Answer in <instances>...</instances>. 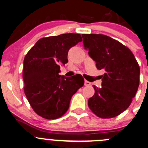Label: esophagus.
Returning <instances> with one entry per match:
<instances>
[{"instance_id":"34e87169","label":"esophagus","mask_w":148,"mask_h":148,"mask_svg":"<svg viewBox=\"0 0 148 148\" xmlns=\"http://www.w3.org/2000/svg\"><path fill=\"white\" fill-rule=\"evenodd\" d=\"M85 86H89V85H90V82L87 80H85Z\"/></svg>"}]
</instances>
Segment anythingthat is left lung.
I'll list each match as a JSON object with an SVG mask.
<instances>
[{"instance_id":"left-lung-1","label":"left lung","mask_w":148,"mask_h":148,"mask_svg":"<svg viewBox=\"0 0 148 148\" xmlns=\"http://www.w3.org/2000/svg\"><path fill=\"white\" fill-rule=\"evenodd\" d=\"M84 48L104 70L101 87L94 85L89 108L102 119L115 117L130 106L139 86L140 67L129 49L104 34H82Z\"/></svg>"}]
</instances>
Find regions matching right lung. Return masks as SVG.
I'll list each match as a JSON object with an SVG mask.
<instances>
[{
  "label": "right lung",
  "instance_id": "obj_1",
  "mask_svg": "<svg viewBox=\"0 0 148 148\" xmlns=\"http://www.w3.org/2000/svg\"><path fill=\"white\" fill-rule=\"evenodd\" d=\"M80 34H60L37 41L25 56L23 80L25 95L38 115L60 118L69 108L71 97L83 86L81 75H60V66L68 63L69 49L82 41Z\"/></svg>",
  "mask_w": 148,
  "mask_h": 148
}]
</instances>
